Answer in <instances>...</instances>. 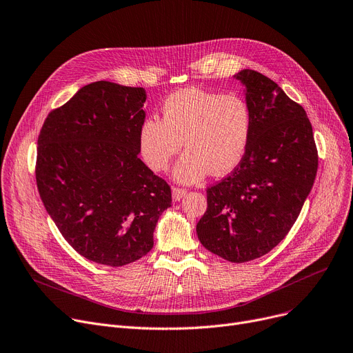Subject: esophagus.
<instances>
[{"label":"esophagus","mask_w":353,"mask_h":353,"mask_svg":"<svg viewBox=\"0 0 353 353\" xmlns=\"http://www.w3.org/2000/svg\"><path fill=\"white\" fill-rule=\"evenodd\" d=\"M186 194H188V190H184V189H179V188H173L172 189V197H173L174 201L181 200Z\"/></svg>","instance_id":"obj_1"}]
</instances>
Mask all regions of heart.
I'll list each match as a JSON object with an SVG mask.
<instances>
[{
    "instance_id": "b5f03b06",
    "label": "heart",
    "mask_w": 353,
    "mask_h": 353,
    "mask_svg": "<svg viewBox=\"0 0 353 353\" xmlns=\"http://www.w3.org/2000/svg\"><path fill=\"white\" fill-rule=\"evenodd\" d=\"M163 120L147 117L139 128V152L153 172H163L172 159L188 147L173 169L183 184L201 181L210 172H233L248 150L253 116L248 100L197 87L181 88L167 97Z\"/></svg>"
}]
</instances>
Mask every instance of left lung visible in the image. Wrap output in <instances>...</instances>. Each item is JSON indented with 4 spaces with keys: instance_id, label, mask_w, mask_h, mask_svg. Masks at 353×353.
<instances>
[{
    "instance_id": "left-lung-1",
    "label": "left lung",
    "mask_w": 353,
    "mask_h": 353,
    "mask_svg": "<svg viewBox=\"0 0 353 353\" xmlns=\"http://www.w3.org/2000/svg\"><path fill=\"white\" fill-rule=\"evenodd\" d=\"M233 77L252 108V134L243 160L208 189L196 232L208 250L243 263L269 253L292 229L316 177L318 150L306 111L279 85L249 68Z\"/></svg>"
}]
</instances>
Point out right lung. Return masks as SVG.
<instances>
[{
	"label": "right lung",
	"instance_id": "add662e5",
	"mask_svg": "<svg viewBox=\"0 0 353 353\" xmlns=\"http://www.w3.org/2000/svg\"><path fill=\"white\" fill-rule=\"evenodd\" d=\"M144 88L81 87L51 111L39 136L37 188L70 246L91 262L124 266L152 250L172 190L139 159Z\"/></svg>",
	"mask_w": 353,
	"mask_h": 353
}]
</instances>
